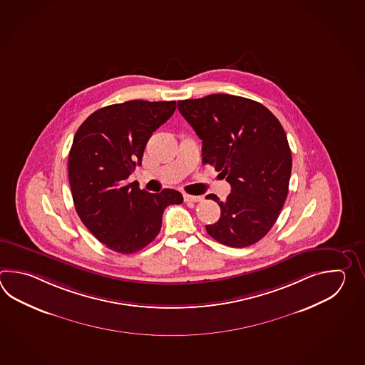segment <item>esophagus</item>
Instances as JSON below:
<instances>
[{
  "instance_id": "1",
  "label": "esophagus",
  "mask_w": 365,
  "mask_h": 365,
  "mask_svg": "<svg viewBox=\"0 0 365 365\" xmlns=\"http://www.w3.org/2000/svg\"><path fill=\"white\" fill-rule=\"evenodd\" d=\"M201 195H192V194H184V201L185 202H200L202 201Z\"/></svg>"
}]
</instances>
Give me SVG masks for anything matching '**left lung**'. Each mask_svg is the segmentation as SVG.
<instances>
[{"instance_id":"obj_1","label":"left lung","mask_w":365,"mask_h":365,"mask_svg":"<svg viewBox=\"0 0 365 365\" xmlns=\"http://www.w3.org/2000/svg\"><path fill=\"white\" fill-rule=\"evenodd\" d=\"M180 113L202 140L203 163L231 185L220 201V217L206 225L212 239L245 248L261 240L279 217L287 198L292 156L279 120L261 103L214 93L178 101Z\"/></svg>"}]
</instances>
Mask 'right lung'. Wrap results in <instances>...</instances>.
I'll use <instances>...</instances> for the list:
<instances>
[{
  "label": "right lung",
  "instance_id": "right-lung-1",
  "mask_svg": "<svg viewBox=\"0 0 365 365\" xmlns=\"http://www.w3.org/2000/svg\"><path fill=\"white\" fill-rule=\"evenodd\" d=\"M175 109L176 101L112 104L87 117L74 135L68 162L74 206L87 230L117 253L145 248L162 228L164 209L182 202L178 190L148 193L126 181Z\"/></svg>",
  "mask_w": 365,
  "mask_h": 365
}]
</instances>
